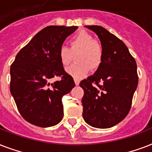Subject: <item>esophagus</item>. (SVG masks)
<instances>
[{
	"mask_svg": "<svg viewBox=\"0 0 152 152\" xmlns=\"http://www.w3.org/2000/svg\"><path fill=\"white\" fill-rule=\"evenodd\" d=\"M75 85H76V86H78V85H79V83H80V81L78 79H77V78H75Z\"/></svg>",
	"mask_w": 152,
	"mask_h": 152,
	"instance_id": "obj_1",
	"label": "esophagus"
}]
</instances>
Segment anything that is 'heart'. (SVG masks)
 Returning <instances> with one entry per match:
<instances>
[{"mask_svg": "<svg viewBox=\"0 0 152 152\" xmlns=\"http://www.w3.org/2000/svg\"><path fill=\"white\" fill-rule=\"evenodd\" d=\"M77 63L66 69V72L75 77L86 76L90 70H97L103 61V48L101 43L95 40L94 36L86 31L75 35L70 41V48L62 46L58 50L60 62L63 66L72 63L76 55Z\"/></svg>", "mask_w": 152, "mask_h": 152, "instance_id": "obj_1", "label": "heart"}]
</instances>
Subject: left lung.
<instances>
[{"label":"left lung","mask_w":152,"mask_h":152,"mask_svg":"<svg viewBox=\"0 0 152 152\" xmlns=\"http://www.w3.org/2000/svg\"><path fill=\"white\" fill-rule=\"evenodd\" d=\"M99 37L103 61L94 73L80 82L84 90L82 116L90 126L109 129L130 111L138 85L136 60L126 45L101 26H86Z\"/></svg>","instance_id":"8db88e82"}]
</instances>
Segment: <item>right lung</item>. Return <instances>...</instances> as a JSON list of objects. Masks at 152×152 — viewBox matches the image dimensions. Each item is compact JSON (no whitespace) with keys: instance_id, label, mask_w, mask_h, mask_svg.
<instances>
[{"instance_id":"add662e5","label":"right lung","mask_w":152,"mask_h":152,"mask_svg":"<svg viewBox=\"0 0 152 152\" xmlns=\"http://www.w3.org/2000/svg\"><path fill=\"white\" fill-rule=\"evenodd\" d=\"M77 27L48 26L16 55L10 67V92L18 111L30 124L54 126L63 117L62 97L75 86L60 62L58 50ZM59 81L50 83L53 77Z\"/></svg>"}]
</instances>
